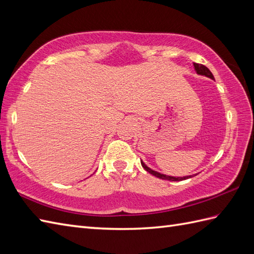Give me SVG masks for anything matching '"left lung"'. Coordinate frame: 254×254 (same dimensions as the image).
<instances>
[{
	"instance_id": "8db88e82",
	"label": "left lung",
	"mask_w": 254,
	"mask_h": 254,
	"mask_svg": "<svg viewBox=\"0 0 254 254\" xmlns=\"http://www.w3.org/2000/svg\"><path fill=\"white\" fill-rule=\"evenodd\" d=\"M194 64V69H195V71H196L197 74H199V75L207 76V77L211 78V79H214V77H213V75H212V73L210 72V70L208 69L207 66H205L203 64ZM141 165H142V167H143V168H144L147 172H150L151 175L155 176V177H157V178H159V179H163V180H168V181H183V180H187V179H190V178L193 177V176H185V177H171V176H167V175L160 174V172H157V171H155V170L151 169L150 167H147L143 162H142V160H141ZM195 176H196V175H195Z\"/></svg>"
}]
</instances>
